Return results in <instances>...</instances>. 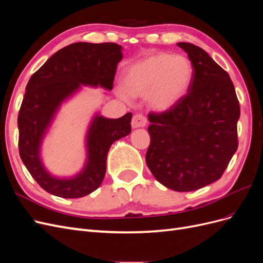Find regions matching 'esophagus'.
<instances>
[{"label":"esophagus","instance_id":"34e87169","mask_svg":"<svg viewBox=\"0 0 263 263\" xmlns=\"http://www.w3.org/2000/svg\"><path fill=\"white\" fill-rule=\"evenodd\" d=\"M146 125H147V118L141 114H136L132 119L133 128H139V127H145Z\"/></svg>","mask_w":263,"mask_h":263}]
</instances>
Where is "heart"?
I'll return each instance as SVG.
<instances>
[{"instance_id":"b5f03b06","label":"heart","mask_w":263,"mask_h":263,"mask_svg":"<svg viewBox=\"0 0 263 263\" xmlns=\"http://www.w3.org/2000/svg\"><path fill=\"white\" fill-rule=\"evenodd\" d=\"M192 80V63L184 55L150 54L125 70L117 95L126 101L146 97L151 109L165 112L185 97Z\"/></svg>"}]
</instances>
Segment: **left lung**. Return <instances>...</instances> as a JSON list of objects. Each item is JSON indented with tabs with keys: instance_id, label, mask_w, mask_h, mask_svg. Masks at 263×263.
I'll list each match as a JSON object with an SVG mask.
<instances>
[{
	"instance_id": "8db88e82",
	"label": "left lung",
	"mask_w": 263,
	"mask_h": 263,
	"mask_svg": "<svg viewBox=\"0 0 263 263\" xmlns=\"http://www.w3.org/2000/svg\"><path fill=\"white\" fill-rule=\"evenodd\" d=\"M193 67L186 95L163 113H149L146 162L165 187L191 192L217 181L238 148L240 116L233 81L209 53L178 43Z\"/></svg>"
}]
</instances>
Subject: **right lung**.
I'll return each mask as SVG.
<instances>
[{
	"mask_svg": "<svg viewBox=\"0 0 263 263\" xmlns=\"http://www.w3.org/2000/svg\"><path fill=\"white\" fill-rule=\"evenodd\" d=\"M122 59V46L117 44L76 43L52 54L30 77L17 118L20 156L31 177L48 193L63 198L92 193L104 179L110 146L130 134L132 113L117 119L98 113L87 129L86 162L82 171L72 178H57L42 162L43 139L62 103L81 85L112 90Z\"/></svg>",
	"mask_w": 263,
	"mask_h": 263,
	"instance_id": "obj_1",
	"label": "right lung"
}]
</instances>
